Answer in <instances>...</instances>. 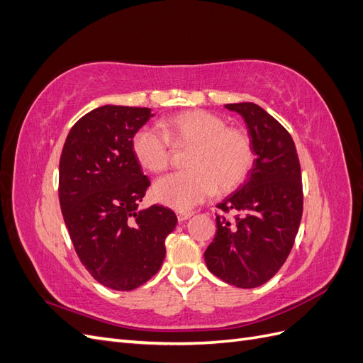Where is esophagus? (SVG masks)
I'll return each instance as SVG.
<instances>
[{"label": "esophagus", "mask_w": 363, "mask_h": 363, "mask_svg": "<svg viewBox=\"0 0 363 363\" xmlns=\"http://www.w3.org/2000/svg\"><path fill=\"white\" fill-rule=\"evenodd\" d=\"M192 215H194V212H189V211H179V212H177L179 223L186 221V219H189Z\"/></svg>", "instance_id": "obj_1"}]
</instances>
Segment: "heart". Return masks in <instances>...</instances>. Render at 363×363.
<instances>
[{"instance_id": "b5f03b06", "label": "heart", "mask_w": 363, "mask_h": 363, "mask_svg": "<svg viewBox=\"0 0 363 363\" xmlns=\"http://www.w3.org/2000/svg\"><path fill=\"white\" fill-rule=\"evenodd\" d=\"M169 142L191 147L184 172L164 175L155 183V199L177 211H189L211 196L216 188L225 192L242 183L252 164V147L245 131L228 128L213 113L194 111L159 123V128L142 127L131 150L142 168L162 172L169 163Z\"/></svg>"}]
</instances>
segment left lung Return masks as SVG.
<instances>
[{
    "instance_id": "8db88e82",
    "label": "left lung",
    "mask_w": 363,
    "mask_h": 363,
    "mask_svg": "<svg viewBox=\"0 0 363 363\" xmlns=\"http://www.w3.org/2000/svg\"><path fill=\"white\" fill-rule=\"evenodd\" d=\"M242 116L256 160L247 180L216 207L238 213L216 216V235L204 251L206 265L236 288L267 283L288 259L303 215L298 155L291 135L255 103L225 104Z\"/></svg>"
}]
</instances>
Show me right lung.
Returning <instances> with one entry per match:
<instances>
[{"label": "right lung", "instance_id": "add662e5", "mask_svg": "<svg viewBox=\"0 0 363 363\" xmlns=\"http://www.w3.org/2000/svg\"><path fill=\"white\" fill-rule=\"evenodd\" d=\"M152 116L148 107H96L77 121L62 150L65 224L86 269L108 289H136L155 276L167 255L164 239L177 225L168 207L139 208L150 180L131 139Z\"/></svg>", "mask_w": 363, "mask_h": 363}]
</instances>
